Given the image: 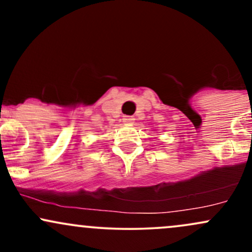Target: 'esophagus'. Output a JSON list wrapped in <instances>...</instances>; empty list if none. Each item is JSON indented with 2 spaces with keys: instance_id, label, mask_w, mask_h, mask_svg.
I'll use <instances>...</instances> for the list:
<instances>
[{
  "instance_id": "1",
  "label": "esophagus",
  "mask_w": 252,
  "mask_h": 252,
  "mask_svg": "<svg viewBox=\"0 0 252 252\" xmlns=\"http://www.w3.org/2000/svg\"><path fill=\"white\" fill-rule=\"evenodd\" d=\"M122 121H123L124 124H126V126H131V124L134 123L135 118L131 117V116H124V117L122 118Z\"/></svg>"
}]
</instances>
